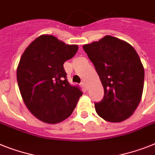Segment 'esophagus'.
<instances>
[{
  "label": "esophagus",
  "instance_id": "1",
  "mask_svg": "<svg viewBox=\"0 0 155 155\" xmlns=\"http://www.w3.org/2000/svg\"><path fill=\"white\" fill-rule=\"evenodd\" d=\"M82 86H83V87H84V89H87V84H86V83H84V82H83V83H82Z\"/></svg>",
  "mask_w": 155,
  "mask_h": 155
}]
</instances>
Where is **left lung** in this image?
Segmentation results:
<instances>
[{
  "instance_id": "8db88e82",
  "label": "left lung",
  "mask_w": 155,
  "mask_h": 155,
  "mask_svg": "<svg viewBox=\"0 0 155 155\" xmlns=\"http://www.w3.org/2000/svg\"><path fill=\"white\" fill-rule=\"evenodd\" d=\"M83 48L104 88L103 99L94 103L96 113L106 121H124L133 114L143 94L144 68L138 53L127 41L110 35Z\"/></svg>"
}]
</instances>
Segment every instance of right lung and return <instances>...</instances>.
<instances>
[{"label": "right lung", "instance_id": "obj_1", "mask_svg": "<svg viewBox=\"0 0 155 155\" xmlns=\"http://www.w3.org/2000/svg\"><path fill=\"white\" fill-rule=\"evenodd\" d=\"M77 45L41 35L22 54L16 71L23 102L41 121L58 124L72 114L83 93L66 79L64 63L75 56Z\"/></svg>", "mask_w": 155, "mask_h": 155}]
</instances>
